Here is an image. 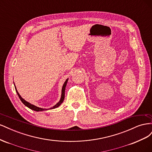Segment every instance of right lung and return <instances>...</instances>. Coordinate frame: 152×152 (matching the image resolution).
<instances>
[{
	"instance_id": "obj_1",
	"label": "right lung",
	"mask_w": 152,
	"mask_h": 152,
	"mask_svg": "<svg viewBox=\"0 0 152 152\" xmlns=\"http://www.w3.org/2000/svg\"><path fill=\"white\" fill-rule=\"evenodd\" d=\"M68 79H67L65 83H64V84L63 85V87H62V89H61V98L60 99H59V102H58L56 104H55L54 106H53V107H50L49 108H40V107H37V106L34 105V104H32L31 103H30L29 102H26V100H25L21 96H20V94H19V93H18V91H17V89L15 85V83H14V85H15V89H16V93L18 95V96H19L20 99H21V102L23 103L26 107H27L28 108H29L30 109L32 110H34V111H37V112H42V111H44V110H50V109H54V108H58V107H59L60 106V104L63 102L64 101V99H65V89H66V84H67V82H68Z\"/></svg>"
}]
</instances>
